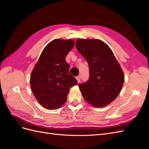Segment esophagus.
Returning a JSON list of instances; mask_svg holds the SVG:
<instances>
[{
    "label": "esophagus",
    "mask_w": 149,
    "mask_h": 149,
    "mask_svg": "<svg viewBox=\"0 0 149 149\" xmlns=\"http://www.w3.org/2000/svg\"><path fill=\"white\" fill-rule=\"evenodd\" d=\"M76 80H77L78 83H79L80 82V76H77V77H76Z\"/></svg>",
    "instance_id": "esophagus-1"
}]
</instances>
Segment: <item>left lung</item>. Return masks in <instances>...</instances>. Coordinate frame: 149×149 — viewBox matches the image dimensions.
Returning a JSON list of instances; mask_svg holds the SVG:
<instances>
[{
  "instance_id": "8db88e82",
  "label": "left lung",
  "mask_w": 149,
  "mask_h": 149,
  "mask_svg": "<svg viewBox=\"0 0 149 149\" xmlns=\"http://www.w3.org/2000/svg\"><path fill=\"white\" fill-rule=\"evenodd\" d=\"M76 47L88 62L89 78L78 86L84 100L103 107L118 97L124 82L123 71L110 47L99 39L76 40Z\"/></svg>"
}]
</instances>
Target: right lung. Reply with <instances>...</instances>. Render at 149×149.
<instances>
[{"label":"right lung","instance_id":"right-lung-1","mask_svg":"<svg viewBox=\"0 0 149 149\" xmlns=\"http://www.w3.org/2000/svg\"><path fill=\"white\" fill-rule=\"evenodd\" d=\"M74 45L73 40L57 38L45 47L31 71L30 87L45 109H56L65 103L70 88L78 84L69 73L65 58Z\"/></svg>","mask_w":149,"mask_h":149}]
</instances>
